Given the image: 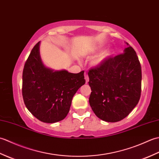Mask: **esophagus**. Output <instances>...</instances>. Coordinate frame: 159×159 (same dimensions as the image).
<instances>
[{
	"label": "esophagus",
	"instance_id": "obj_1",
	"mask_svg": "<svg viewBox=\"0 0 159 159\" xmlns=\"http://www.w3.org/2000/svg\"><path fill=\"white\" fill-rule=\"evenodd\" d=\"M85 79L86 83H88V81H89V76H88V75H87V73H85Z\"/></svg>",
	"mask_w": 159,
	"mask_h": 159
}]
</instances>
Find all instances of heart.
Here are the masks:
<instances>
[{
    "label": "heart",
    "instance_id": "heart-1",
    "mask_svg": "<svg viewBox=\"0 0 159 159\" xmlns=\"http://www.w3.org/2000/svg\"><path fill=\"white\" fill-rule=\"evenodd\" d=\"M102 48V46H98L96 47V48L93 50V53H96ZM113 53L114 50H113V48H110V47L103 50L102 51L100 52L98 55L95 57V59L93 60V65L95 66L101 65V64H102L104 62H105L107 59H109L110 57L113 55Z\"/></svg>",
    "mask_w": 159,
    "mask_h": 159
}]
</instances>
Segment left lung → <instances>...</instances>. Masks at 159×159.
<instances>
[{
	"label": "left lung",
	"instance_id": "obj_1",
	"mask_svg": "<svg viewBox=\"0 0 159 159\" xmlns=\"http://www.w3.org/2000/svg\"><path fill=\"white\" fill-rule=\"evenodd\" d=\"M88 76L92 89L89 104L100 120L119 121L127 117L139 102L141 67L136 52L129 45L123 54L110 57L90 69Z\"/></svg>",
	"mask_w": 159,
	"mask_h": 159
}]
</instances>
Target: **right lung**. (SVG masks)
<instances>
[{
	"instance_id": "obj_1",
	"label": "right lung",
	"mask_w": 159,
	"mask_h": 159,
	"mask_svg": "<svg viewBox=\"0 0 159 159\" xmlns=\"http://www.w3.org/2000/svg\"><path fill=\"white\" fill-rule=\"evenodd\" d=\"M37 43L25 62L22 72L24 102L37 119L45 123L63 120L74 94L85 83L84 71H54L43 65Z\"/></svg>"
}]
</instances>
